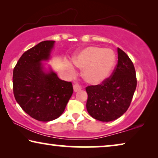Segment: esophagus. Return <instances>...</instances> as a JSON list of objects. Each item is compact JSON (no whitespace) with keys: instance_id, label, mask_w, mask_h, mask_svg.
<instances>
[{"instance_id":"34e87169","label":"esophagus","mask_w":158,"mask_h":158,"mask_svg":"<svg viewBox=\"0 0 158 158\" xmlns=\"http://www.w3.org/2000/svg\"><path fill=\"white\" fill-rule=\"evenodd\" d=\"M73 89H74L75 92H77L78 91V90H81V87L79 85H77V84H75V85H73Z\"/></svg>"}]
</instances>
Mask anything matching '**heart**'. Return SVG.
<instances>
[{
    "label": "heart",
    "instance_id": "b5f03b06",
    "mask_svg": "<svg viewBox=\"0 0 158 158\" xmlns=\"http://www.w3.org/2000/svg\"><path fill=\"white\" fill-rule=\"evenodd\" d=\"M73 62L83 68V77L87 83L97 85L111 75L115 66L116 56L111 49L90 46L75 54ZM69 68L73 70L72 66Z\"/></svg>",
    "mask_w": 158,
    "mask_h": 158
}]
</instances>
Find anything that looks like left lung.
Returning a JSON list of instances; mask_svg holds the SVG:
<instances>
[{
	"mask_svg": "<svg viewBox=\"0 0 158 158\" xmlns=\"http://www.w3.org/2000/svg\"><path fill=\"white\" fill-rule=\"evenodd\" d=\"M118 62L112 74L101 84L85 88L88 94L86 109L88 114L101 122L119 118L130 106L137 87L133 62L118 48Z\"/></svg>",
	"mask_w": 158,
	"mask_h": 158,
	"instance_id": "8db88e82",
	"label": "left lung"
}]
</instances>
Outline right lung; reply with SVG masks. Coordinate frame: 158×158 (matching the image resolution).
I'll return each instance as SVG.
<instances>
[{
  "label": "right lung",
  "mask_w": 158,
  "mask_h": 158,
  "mask_svg": "<svg viewBox=\"0 0 158 158\" xmlns=\"http://www.w3.org/2000/svg\"><path fill=\"white\" fill-rule=\"evenodd\" d=\"M55 41H44L21 55L13 72L14 97L26 113L41 122L62 115L73 93L71 82L62 81L50 70H43L42 61L50 57Z\"/></svg>",
  "instance_id": "obj_1"
}]
</instances>
